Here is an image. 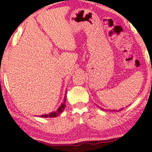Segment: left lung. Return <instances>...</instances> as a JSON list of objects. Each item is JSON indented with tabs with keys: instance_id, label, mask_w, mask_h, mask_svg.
<instances>
[{
	"instance_id": "left-lung-1",
	"label": "left lung",
	"mask_w": 152,
	"mask_h": 152,
	"mask_svg": "<svg viewBox=\"0 0 152 152\" xmlns=\"http://www.w3.org/2000/svg\"><path fill=\"white\" fill-rule=\"evenodd\" d=\"M102 110H104V111H105V109H102ZM120 110H121V109H120ZM111 111H118V110H111Z\"/></svg>"
}]
</instances>
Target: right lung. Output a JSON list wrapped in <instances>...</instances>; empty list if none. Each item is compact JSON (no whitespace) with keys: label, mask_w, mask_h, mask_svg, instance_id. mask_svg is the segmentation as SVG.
<instances>
[{"label":"right lung","mask_w":152,"mask_h":152,"mask_svg":"<svg viewBox=\"0 0 152 152\" xmlns=\"http://www.w3.org/2000/svg\"><path fill=\"white\" fill-rule=\"evenodd\" d=\"M66 97L64 98V102L63 103L61 104V106H60V107L58 108V110H57L56 111H54V112H52L50 113L49 114H45V115H42V116H41V117H44V118H47V117H50V118H53V117H56L57 116H58L59 114H61L63 112V111H64V109H65L66 107Z\"/></svg>","instance_id":"right-lung-1"}]
</instances>
